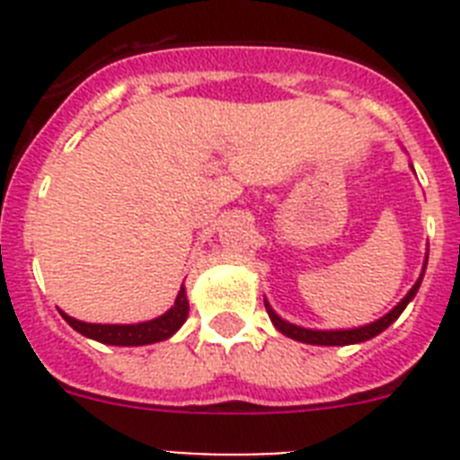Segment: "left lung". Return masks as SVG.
I'll return each instance as SVG.
<instances>
[{
  "mask_svg": "<svg viewBox=\"0 0 460 460\" xmlns=\"http://www.w3.org/2000/svg\"><path fill=\"white\" fill-rule=\"evenodd\" d=\"M420 283H421V279L417 280V283L412 286V290L403 296V302L398 304L394 311H389L385 318H380L377 323L367 324V327L343 329V332H313V329L296 327V324H290V323H286V320H280L279 315L271 311V306L267 302H265V306H267V313H270L271 323H274V327L279 329L280 334H286L288 339L302 341V343H311V345H350V343H361V341H368V339H373V336L380 334V332H385V329H387L389 324H392L394 320L401 315V313H403V308L408 306L410 299L417 295V290H420Z\"/></svg>",
  "mask_w": 460,
  "mask_h": 460,
  "instance_id": "left-lung-1",
  "label": "left lung"
}]
</instances>
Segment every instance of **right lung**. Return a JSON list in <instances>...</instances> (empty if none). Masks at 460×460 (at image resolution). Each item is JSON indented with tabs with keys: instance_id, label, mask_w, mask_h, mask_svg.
I'll list each match as a JSON object with an SVG mask.
<instances>
[{
	"instance_id": "obj_1",
	"label": "right lung",
	"mask_w": 460,
	"mask_h": 460,
	"mask_svg": "<svg viewBox=\"0 0 460 460\" xmlns=\"http://www.w3.org/2000/svg\"><path fill=\"white\" fill-rule=\"evenodd\" d=\"M62 313V311H59ZM186 315H189V302H186V290L181 288L174 306L168 313H164L161 318L149 320V323L140 324H89L80 323V320L71 318L66 313H62V318L71 324L75 332H80L87 339L99 341V343L108 345H147L165 341L184 324Z\"/></svg>"
}]
</instances>
